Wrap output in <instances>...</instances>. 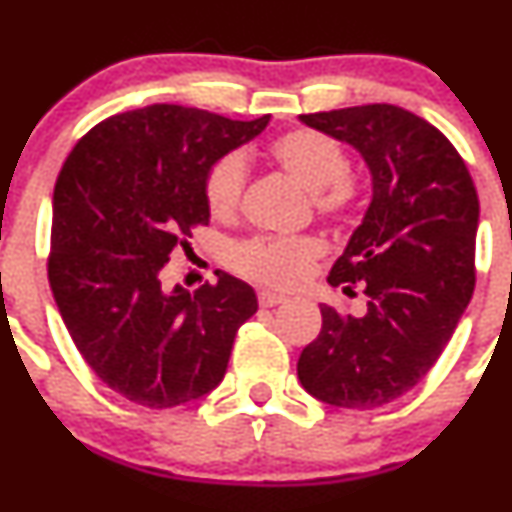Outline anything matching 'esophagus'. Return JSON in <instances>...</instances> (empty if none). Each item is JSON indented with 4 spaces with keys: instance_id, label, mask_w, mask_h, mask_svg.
<instances>
[{
    "instance_id": "obj_1",
    "label": "esophagus",
    "mask_w": 512,
    "mask_h": 512,
    "mask_svg": "<svg viewBox=\"0 0 512 512\" xmlns=\"http://www.w3.org/2000/svg\"><path fill=\"white\" fill-rule=\"evenodd\" d=\"M257 302H260V307H275V304L285 302V297L277 292H270V289H262V292L257 294Z\"/></svg>"
}]
</instances>
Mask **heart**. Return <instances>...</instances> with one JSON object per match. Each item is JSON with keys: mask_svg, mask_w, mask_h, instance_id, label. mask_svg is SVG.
I'll use <instances>...</instances> for the list:
<instances>
[{"mask_svg": "<svg viewBox=\"0 0 512 512\" xmlns=\"http://www.w3.org/2000/svg\"><path fill=\"white\" fill-rule=\"evenodd\" d=\"M270 156L289 178L312 193L314 213L327 223H344L364 200V180L349 170L342 143L314 128H294L270 143ZM247 185V160L240 151L223 153L205 173V203L213 218L240 213ZM324 255L317 237H250L230 245L227 262L242 277L267 287H294Z\"/></svg>", "mask_w": 512, "mask_h": 512, "instance_id": "1", "label": "heart"}]
</instances>
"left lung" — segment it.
<instances>
[{"instance_id":"left-lung-1","label":"left lung","mask_w":512,"mask_h":512,"mask_svg":"<svg viewBox=\"0 0 512 512\" xmlns=\"http://www.w3.org/2000/svg\"><path fill=\"white\" fill-rule=\"evenodd\" d=\"M307 126L352 143L374 198L329 285L366 294V314L322 304V329L297 376L319 401L376 409L431 371L476 287L478 193L461 153L416 113L391 103L304 113Z\"/></svg>"}]
</instances>
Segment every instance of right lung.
<instances>
[{"mask_svg":"<svg viewBox=\"0 0 512 512\" xmlns=\"http://www.w3.org/2000/svg\"><path fill=\"white\" fill-rule=\"evenodd\" d=\"M267 121L153 103L98 123L61 165L51 292L89 369L133 404L170 409L213 391L237 329L257 312L252 287L225 272L190 294L165 292L160 270L210 223V163Z\"/></svg>","mask_w":512,"mask_h":512,"instance_id":"add662e5","label":"right lung"}]
</instances>
